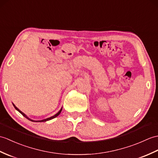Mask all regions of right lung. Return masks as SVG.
Returning a JSON list of instances; mask_svg holds the SVG:
<instances>
[{
    "instance_id": "1",
    "label": "right lung",
    "mask_w": 158,
    "mask_h": 158,
    "mask_svg": "<svg viewBox=\"0 0 158 158\" xmlns=\"http://www.w3.org/2000/svg\"><path fill=\"white\" fill-rule=\"evenodd\" d=\"M12 104H13V106H14V107H15V109L17 110L18 112H19L21 114L23 115L24 117H25V118H27L28 120H29L32 121V122H40H40H46V121L50 120H52V119H53V118H56V116H58V115H59L60 114V112H61V111H62V108H61V109H60V110L58 111V112L56 114H54V116H52L50 117V118H46V119H43V120H32V119H31V118H29V117H28V116H27L26 114H24L23 112H21V111L20 110H19V108H17L16 107V106H15V105L13 103H12Z\"/></svg>"
}]
</instances>
